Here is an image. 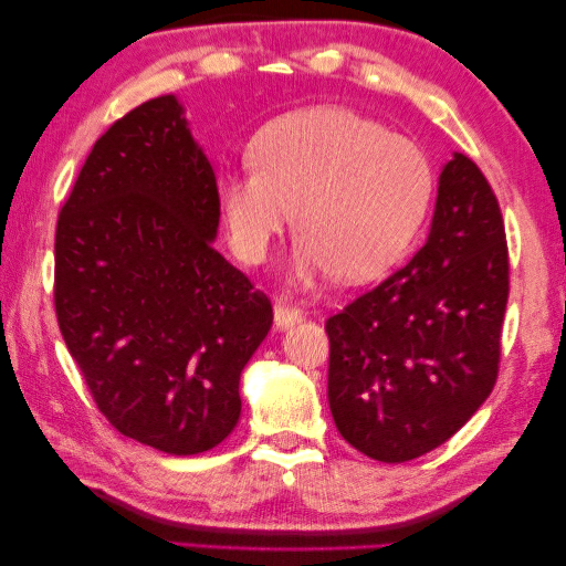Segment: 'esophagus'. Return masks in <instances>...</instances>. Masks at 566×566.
Returning a JSON list of instances; mask_svg holds the SVG:
<instances>
[{
    "mask_svg": "<svg viewBox=\"0 0 566 566\" xmlns=\"http://www.w3.org/2000/svg\"><path fill=\"white\" fill-rule=\"evenodd\" d=\"M273 318H275V326H277V328H289V326H293L295 321L303 318V311L295 308V305H289V303L277 301V303L273 305Z\"/></svg>",
    "mask_w": 566,
    "mask_h": 566,
    "instance_id": "34e87169",
    "label": "esophagus"
}]
</instances>
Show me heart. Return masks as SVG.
Masks as SVG:
<instances>
[{
	"instance_id": "heart-1",
	"label": "heart",
	"mask_w": 566,
	"mask_h": 566,
	"mask_svg": "<svg viewBox=\"0 0 566 566\" xmlns=\"http://www.w3.org/2000/svg\"><path fill=\"white\" fill-rule=\"evenodd\" d=\"M253 168L220 180L233 253L263 263L295 210L293 281L336 273L364 283L401 261L429 216L437 172L419 143L344 107L273 119L250 145Z\"/></svg>"
}]
</instances>
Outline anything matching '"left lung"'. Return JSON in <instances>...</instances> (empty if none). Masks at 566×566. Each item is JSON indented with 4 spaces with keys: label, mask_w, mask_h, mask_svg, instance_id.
Returning a JSON list of instances; mask_svg holds the SVG:
<instances>
[{
    "label": "left lung",
    "mask_w": 566,
    "mask_h": 566,
    "mask_svg": "<svg viewBox=\"0 0 566 566\" xmlns=\"http://www.w3.org/2000/svg\"><path fill=\"white\" fill-rule=\"evenodd\" d=\"M506 298L499 200L476 163L453 153L419 253L326 321L340 437L384 464L449 441L496 384Z\"/></svg>",
    "instance_id": "1"
}]
</instances>
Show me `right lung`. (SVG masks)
<instances>
[{
    "instance_id": "right-lung-1",
    "label": "right lung",
    "mask_w": 566,
    "mask_h": 566,
    "mask_svg": "<svg viewBox=\"0 0 566 566\" xmlns=\"http://www.w3.org/2000/svg\"><path fill=\"white\" fill-rule=\"evenodd\" d=\"M216 172L180 102L129 109L99 137L54 233V311L102 416L175 457L235 429L240 374L273 305L212 240Z\"/></svg>"
}]
</instances>
